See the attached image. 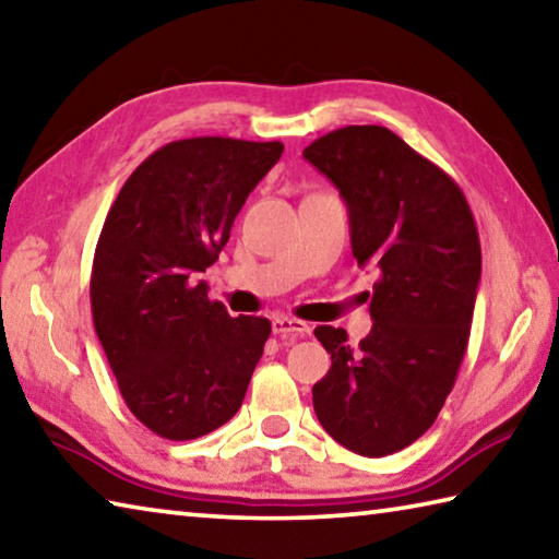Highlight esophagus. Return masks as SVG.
Returning a JSON list of instances; mask_svg holds the SVG:
<instances>
[{
	"label": "esophagus",
	"mask_w": 559,
	"mask_h": 559,
	"mask_svg": "<svg viewBox=\"0 0 559 559\" xmlns=\"http://www.w3.org/2000/svg\"><path fill=\"white\" fill-rule=\"evenodd\" d=\"M273 333L281 335V337H302L310 333V325L302 323L298 318H286L281 316L273 320Z\"/></svg>",
	"instance_id": "34e87169"
}]
</instances>
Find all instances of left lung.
Wrapping results in <instances>:
<instances>
[{
	"label": "left lung",
	"instance_id": "left-lung-1",
	"mask_svg": "<svg viewBox=\"0 0 559 559\" xmlns=\"http://www.w3.org/2000/svg\"><path fill=\"white\" fill-rule=\"evenodd\" d=\"M340 189L349 243L377 278L359 345L320 325L330 372L313 386L323 429L359 456H390L427 431L456 382L480 283V241L461 187L382 126H347L302 150Z\"/></svg>",
	"mask_w": 559,
	"mask_h": 559
}]
</instances>
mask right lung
I'll use <instances>...</instances> for the list:
<instances>
[{"mask_svg":"<svg viewBox=\"0 0 559 559\" xmlns=\"http://www.w3.org/2000/svg\"><path fill=\"white\" fill-rule=\"evenodd\" d=\"M283 145L175 140L122 185L93 257V325L128 409L169 441L200 439L239 412L271 335L231 318L200 281L246 197Z\"/></svg>","mask_w":559,"mask_h":559,"instance_id":"1","label":"right lung"}]
</instances>
